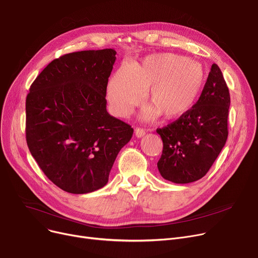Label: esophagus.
I'll list each match as a JSON object with an SVG mask.
<instances>
[{
  "mask_svg": "<svg viewBox=\"0 0 258 258\" xmlns=\"http://www.w3.org/2000/svg\"><path fill=\"white\" fill-rule=\"evenodd\" d=\"M145 134H146V132H145L143 128L137 127L136 130H135V135H136V137H137V138H141V137H143Z\"/></svg>",
  "mask_w": 258,
  "mask_h": 258,
  "instance_id": "34e87169",
  "label": "esophagus"
}]
</instances>
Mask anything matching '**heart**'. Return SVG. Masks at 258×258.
<instances>
[{
    "instance_id": "heart-1",
    "label": "heart",
    "mask_w": 258,
    "mask_h": 258,
    "mask_svg": "<svg viewBox=\"0 0 258 258\" xmlns=\"http://www.w3.org/2000/svg\"><path fill=\"white\" fill-rule=\"evenodd\" d=\"M206 84V70L201 62L174 53L146 56L133 69L122 66L113 74L106 88L107 101L116 116L124 117L140 104L148 89L152 103L144 117L160 113L165 118H179L198 102Z\"/></svg>"
}]
</instances>
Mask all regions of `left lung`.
<instances>
[{
  "label": "left lung",
  "instance_id": "obj_1",
  "mask_svg": "<svg viewBox=\"0 0 258 258\" xmlns=\"http://www.w3.org/2000/svg\"><path fill=\"white\" fill-rule=\"evenodd\" d=\"M230 94L223 73L213 63L196 105L157 133L163 141L158 169L165 180L187 184L202 179L228 137Z\"/></svg>",
  "mask_w": 258,
  "mask_h": 258
}]
</instances>
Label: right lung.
I'll use <instances>...</instances> for the list:
<instances>
[{
  "label": "right lung",
  "mask_w": 258,
  "mask_h": 258,
  "mask_svg": "<svg viewBox=\"0 0 258 258\" xmlns=\"http://www.w3.org/2000/svg\"><path fill=\"white\" fill-rule=\"evenodd\" d=\"M114 49L66 54L35 78L26 98V140L47 178L83 195L106 185L134 130L106 111Z\"/></svg>",
  "instance_id": "1"
}]
</instances>
